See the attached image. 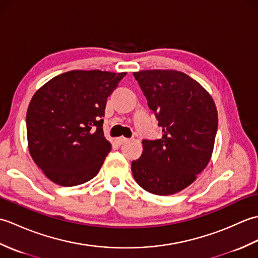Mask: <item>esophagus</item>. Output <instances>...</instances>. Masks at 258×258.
<instances>
[{"mask_svg": "<svg viewBox=\"0 0 258 258\" xmlns=\"http://www.w3.org/2000/svg\"><path fill=\"white\" fill-rule=\"evenodd\" d=\"M128 141V139L127 138H124V136H120V138H117L116 139V143L117 144H123V143H125V142H127Z\"/></svg>", "mask_w": 258, "mask_h": 258, "instance_id": "esophagus-1", "label": "esophagus"}]
</instances>
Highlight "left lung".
<instances>
[{"label": "left lung", "instance_id": "1", "mask_svg": "<svg viewBox=\"0 0 258 258\" xmlns=\"http://www.w3.org/2000/svg\"><path fill=\"white\" fill-rule=\"evenodd\" d=\"M133 75L163 132L161 139L142 142L133 176L152 194H175L193 183L211 160L218 125L215 103L183 72L147 70Z\"/></svg>", "mask_w": 258, "mask_h": 258}]
</instances>
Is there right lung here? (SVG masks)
Here are the masks:
<instances>
[{"mask_svg": "<svg viewBox=\"0 0 258 258\" xmlns=\"http://www.w3.org/2000/svg\"><path fill=\"white\" fill-rule=\"evenodd\" d=\"M126 75L70 71L37 90L26 113L30 154L46 177L75 186L96 176L111 151L102 117L107 97Z\"/></svg>", "mask_w": 258, "mask_h": 258, "instance_id": "add662e5", "label": "right lung"}]
</instances>
